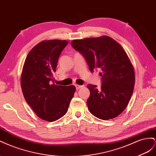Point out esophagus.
<instances>
[{"label": "esophagus", "mask_w": 156, "mask_h": 156, "mask_svg": "<svg viewBox=\"0 0 156 156\" xmlns=\"http://www.w3.org/2000/svg\"><path fill=\"white\" fill-rule=\"evenodd\" d=\"M75 87L76 88V90H79L80 88H82V87H83V86H80V85H78V84H76Z\"/></svg>", "instance_id": "1"}]
</instances>
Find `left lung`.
Segmentation results:
<instances>
[{"instance_id": "8db88e82", "label": "left lung", "mask_w": 156, "mask_h": 156, "mask_svg": "<svg viewBox=\"0 0 156 156\" xmlns=\"http://www.w3.org/2000/svg\"><path fill=\"white\" fill-rule=\"evenodd\" d=\"M71 45L85 57L91 72L95 69L101 70V90L87 85L90 112L103 120L117 117L127 107L135 82L134 68L126 51L108 36L74 40Z\"/></svg>"}]
</instances>
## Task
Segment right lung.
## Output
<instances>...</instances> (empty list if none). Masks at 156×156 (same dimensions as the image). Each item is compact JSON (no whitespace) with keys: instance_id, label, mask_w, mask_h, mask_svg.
<instances>
[{"instance_id":"obj_1","label":"right lung","mask_w":156,"mask_h":156,"mask_svg":"<svg viewBox=\"0 0 156 156\" xmlns=\"http://www.w3.org/2000/svg\"><path fill=\"white\" fill-rule=\"evenodd\" d=\"M66 41H42L27 56L21 75V87L27 103L37 116L55 122L66 113L76 91L74 86H57L53 82L58 58Z\"/></svg>"}]
</instances>
